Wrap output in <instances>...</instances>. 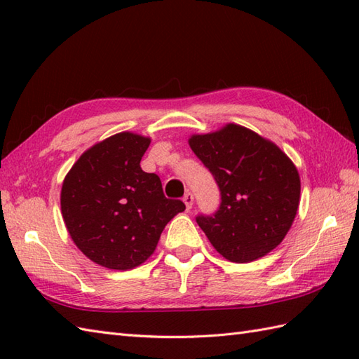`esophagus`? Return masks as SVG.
<instances>
[{
	"label": "esophagus",
	"instance_id": "34e87169",
	"mask_svg": "<svg viewBox=\"0 0 359 359\" xmlns=\"http://www.w3.org/2000/svg\"><path fill=\"white\" fill-rule=\"evenodd\" d=\"M193 202H194V196L188 191V193L184 196V203L187 205V210H191V208H193Z\"/></svg>",
	"mask_w": 359,
	"mask_h": 359
}]
</instances>
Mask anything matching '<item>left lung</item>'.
<instances>
[{
    "label": "left lung",
    "instance_id": "8db88e82",
    "mask_svg": "<svg viewBox=\"0 0 359 359\" xmlns=\"http://www.w3.org/2000/svg\"><path fill=\"white\" fill-rule=\"evenodd\" d=\"M188 143L222 196L215 216L197 217L211 245L236 264L269 255L284 241L299 208L301 177L292 158L276 143L236 123L193 134Z\"/></svg>",
    "mask_w": 359,
    "mask_h": 359
}]
</instances>
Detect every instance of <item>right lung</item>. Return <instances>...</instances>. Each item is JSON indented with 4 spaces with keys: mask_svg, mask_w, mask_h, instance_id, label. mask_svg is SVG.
Returning a JSON list of instances; mask_svg holds the SVG:
<instances>
[{
    "mask_svg": "<svg viewBox=\"0 0 359 359\" xmlns=\"http://www.w3.org/2000/svg\"><path fill=\"white\" fill-rule=\"evenodd\" d=\"M149 137L123 131L93 144L66 174L60 194L71 239L90 261L133 270L156 251L163 228L185 210L166 199L157 174L140 160Z\"/></svg>",
    "mask_w": 359,
    "mask_h": 359,
    "instance_id": "obj_1",
    "label": "right lung"
}]
</instances>
